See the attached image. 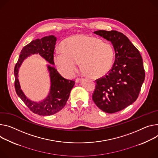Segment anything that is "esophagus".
<instances>
[{"label": "esophagus", "instance_id": "obj_1", "mask_svg": "<svg viewBox=\"0 0 158 158\" xmlns=\"http://www.w3.org/2000/svg\"><path fill=\"white\" fill-rule=\"evenodd\" d=\"M82 80V78H77V79H76V82H79L81 81Z\"/></svg>", "mask_w": 158, "mask_h": 158}]
</instances>
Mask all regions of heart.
Returning <instances> with one entry per match:
<instances>
[{
	"label": "heart",
	"instance_id": "b5f03b06",
	"mask_svg": "<svg viewBox=\"0 0 158 158\" xmlns=\"http://www.w3.org/2000/svg\"><path fill=\"white\" fill-rule=\"evenodd\" d=\"M62 50L54 53L53 62L63 74L73 76L79 63L87 74L94 78L105 75L114 60L112 45L96 37L77 35L66 38L61 44Z\"/></svg>",
	"mask_w": 158,
	"mask_h": 158
}]
</instances>
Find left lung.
Returning <instances> with one entry per match:
<instances>
[{
	"mask_svg": "<svg viewBox=\"0 0 158 158\" xmlns=\"http://www.w3.org/2000/svg\"><path fill=\"white\" fill-rule=\"evenodd\" d=\"M94 33L111 42L115 59L107 74L95 81L92 98L102 111L118 112L132 104L139 96L145 79L142 56L131 41L120 32L99 30Z\"/></svg>",
	"mask_w": 158,
	"mask_h": 158,
	"instance_id": "1",
	"label": "left lung"
}]
</instances>
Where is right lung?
<instances>
[{"mask_svg": "<svg viewBox=\"0 0 158 158\" xmlns=\"http://www.w3.org/2000/svg\"><path fill=\"white\" fill-rule=\"evenodd\" d=\"M56 41V38L53 35L33 40L23 47L14 67V86L17 94L28 108L39 115H52L60 111L67 103L70 91L75 84V81L64 78L55 67L48 65L47 67L51 82L50 93L44 101L39 103L35 102L28 99L21 89L18 79L19 69L24 60L31 54H39L50 64L53 65V56Z\"/></svg>", "mask_w": 158, "mask_h": 158, "instance_id": "add662e5", "label": "right lung"}]
</instances>
